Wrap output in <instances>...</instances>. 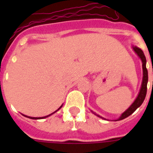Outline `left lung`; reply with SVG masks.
I'll return each mask as SVG.
<instances>
[{"label":"left lung","instance_id":"1","mask_svg":"<svg viewBox=\"0 0 153 153\" xmlns=\"http://www.w3.org/2000/svg\"><path fill=\"white\" fill-rule=\"evenodd\" d=\"M133 50L135 51V52L137 54L138 56L141 59V61H142V67H143L142 85H141V88H140V93H139V94H138L137 98V99L135 100V102L131 105L130 107H129L126 111H125L123 114H121V116L119 117V119H117V121H121V120H122V119H125L127 117L130 116L131 114H133V112L135 111L138 107L141 105V104H142L144 100H145V97H146V94H147V83H148V79H149L148 78H149V77H148V70L147 68H146V58H145V54H144V52H143L141 49L138 48H137V47H134V48H133ZM98 117H100V116H98Z\"/></svg>","mask_w":153,"mask_h":153}]
</instances>
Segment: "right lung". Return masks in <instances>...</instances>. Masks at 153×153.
<instances>
[{"instance_id":"obj_1","label":"right lung","mask_w":153,"mask_h":153,"mask_svg":"<svg viewBox=\"0 0 153 153\" xmlns=\"http://www.w3.org/2000/svg\"><path fill=\"white\" fill-rule=\"evenodd\" d=\"M62 105H61V106L59 107V109H57V110H56V111H58V110H59V109H60V108H61V107H62ZM55 111V112H56ZM55 112H54V113H55ZM54 113H53V114H54ZM51 114H50V115H51ZM50 115H48V116H50ZM48 116H46V117H29V118H31V119H42V118H45V117H48Z\"/></svg>"}]
</instances>
